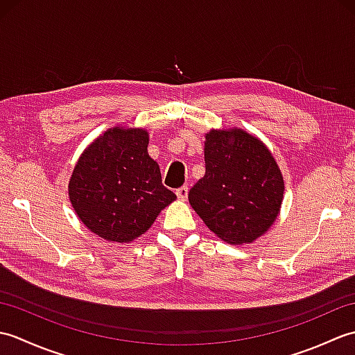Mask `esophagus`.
Instances as JSON below:
<instances>
[{"label": "esophagus", "instance_id": "1", "mask_svg": "<svg viewBox=\"0 0 355 355\" xmlns=\"http://www.w3.org/2000/svg\"><path fill=\"white\" fill-rule=\"evenodd\" d=\"M178 200H186L187 198V186H182L178 187V189L175 191Z\"/></svg>", "mask_w": 355, "mask_h": 355}]
</instances>
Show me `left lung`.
Segmentation results:
<instances>
[{"label": "left lung", "mask_w": 355, "mask_h": 355, "mask_svg": "<svg viewBox=\"0 0 355 355\" xmlns=\"http://www.w3.org/2000/svg\"><path fill=\"white\" fill-rule=\"evenodd\" d=\"M206 173L189 202L207 227L230 244L252 243L276 220L284 180L270 150L241 130L210 131Z\"/></svg>", "instance_id": "obj_1"}]
</instances>
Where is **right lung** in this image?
Instances as JSON below:
<instances>
[{
  "label": "right lung",
  "mask_w": 355,
  "mask_h": 355,
  "mask_svg": "<svg viewBox=\"0 0 355 355\" xmlns=\"http://www.w3.org/2000/svg\"><path fill=\"white\" fill-rule=\"evenodd\" d=\"M73 209L96 235L116 243L145 233L177 198L148 155V132L114 128L88 146L69 184Z\"/></svg>",
  "instance_id": "add662e5"
}]
</instances>
